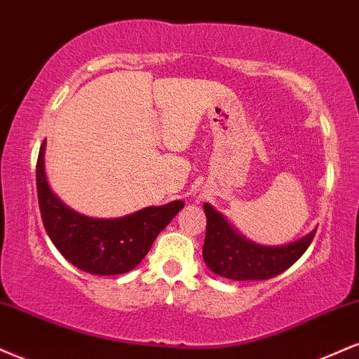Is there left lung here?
Listing matches in <instances>:
<instances>
[{
	"label": "left lung",
	"mask_w": 359,
	"mask_h": 359,
	"mask_svg": "<svg viewBox=\"0 0 359 359\" xmlns=\"http://www.w3.org/2000/svg\"><path fill=\"white\" fill-rule=\"evenodd\" d=\"M206 235L203 259L212 272L231 280H265L287 271L313 242L316 230L297 242L264 247L240 235L212 205L205 203Z\"/></svg>",
	"instance_id": "1"
}]
</instances>
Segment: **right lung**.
<instances>
[{"label": "right lung", "instance_id": "1", "mask_svg": "<svg viewBox=\"0 0 359 359\" xmlns=\"http://www.w3.org/2000/svg\"><path fill=\"white\" fill-rule=\"evenodd\" d=\"M36 193L41 220L53 245L70 264L95 276L133 271L164 226L184 206L183 201L176 200L112 220L83 217L63 205L50 189L45 175V141L36 161Z\"/></svg>", "mask_w": 359, "mask_h": 359}]
</instances>
